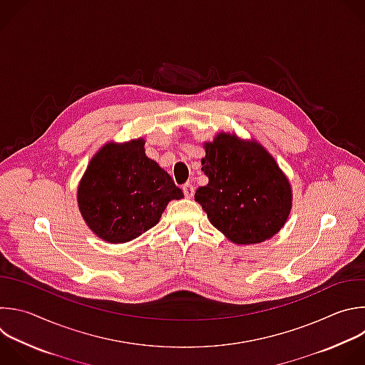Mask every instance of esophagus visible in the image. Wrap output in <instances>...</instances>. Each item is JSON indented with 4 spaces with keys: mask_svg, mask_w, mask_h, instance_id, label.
Returning a JSON list of instances; mask_svg holds the SVG:
<instances>
[{
    "mask_svg": "<svg viewBox=\"0 0 365 365\" xmlns=\"http://www.w3.org/2000/svg\"><path fill=\"white\" fill-rule=\"evenodd\" d=\"M182 189H183V193H185V196L187 199H190L193 196V193H195V186L192 183H185Z\"/></svg>",
    "mask_w": 365,
    "mask_h": 365,
    "instance_id": "1",
    "label": "esophagus"
}]
</instances>
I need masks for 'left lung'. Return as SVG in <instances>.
Listing matches in <instances>:
<instances>
[{"label": "left lung", "instance_id": "left-lung-1", "mask_svg": "<svg viewBox=\"0 0 365 365\" xmlns=\"http://www.w3.org/2000/svg\"><path fill=\"white\" fill-rule=\"evenodd\" d=\"M202 172L206 186L196 189L210 223L239 245L259 244L284 226L291 210V186L274 158L258 143L219 135L205 145Z\"/></svg>", "mask_w": 365, "mask_h": 365}]
</instances>
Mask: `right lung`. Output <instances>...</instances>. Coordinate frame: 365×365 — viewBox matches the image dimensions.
<instances>
[{"label": "right lung", "instance_id": "1", "mask_svg": "<svg viewBox=\"0 0 365 365\" xmlns=\"http://www.w3.org/2000/svg\"><path fill=\"white\" fill-rule=\"evenodd\" d=\"M142 139L106 145L78 186V207L90 229L110 244L129 242L153 227L183 192L155 160Z\"/></svg>", "mask_w": 365, "mask_h": 365}]
</instances>
